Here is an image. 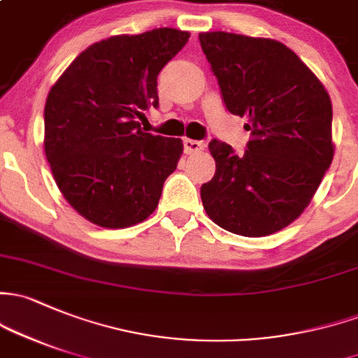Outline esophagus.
I'll list each match as a JSON object with an SVG mask.
<instances>
[{
  "instance_id": "34e87169",
  "label": "esophagus",
  "mask_w": 358,
  "mask_h": 358,
  "mask_svg": "<svg viewBox=\"0 0 358 358\" xmlns=\"http://www.w3.org/2000/svg\"><path fill=\"white\" fill-rule=\"evenodd\" d=\"M206 148V144L202 141H194V138H183V150L187 154H197L202 152Z\"/></svg>"
}]
</instances>
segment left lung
<instances>
[{
  "label": "left lung",
  "mask_w": 358,
  "mask_h": 358,
  "mask_svg": "<svg viewBox=\"0 0 358 358\" xmlns=\"http://www.w3.org/2000/svg\"><path fill=\"white\" fill-rule=\"evenodd\" d=\"M231 115L247 120L245 152L213 138L216 173L201 187L206 213L242 236L295 221L333 161V106L324 85L289 48L229 32L199 34Z\"/></svg>",
  "instance_id": "obj_1"
}]
</instances>
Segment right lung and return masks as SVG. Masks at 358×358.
I'll use <instances>...</instances> for the list:
<instances>
[{
	"mask_svg": "<svg viewBox=\"0 0 358 358\" xmlns=\"http://www.w3.org/2000/svg\"><path fill=\"white\" fill-rule=\"evenodd\" d=\"M189 37L168 27L110 37L82 51L51 87L48 163L63 197L90 223L127 228L157 208L183 144L145 134L137 118L159 106L157 75Z\"/></svg>",
	"mask_w": 358,
	"mask_h": 358,
	"instance_id": "1",
	"label": "right lung"
}]
</instances>
